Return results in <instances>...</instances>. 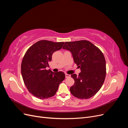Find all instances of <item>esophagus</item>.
<instances>
[{
	"label": "esophagus",
	"mask_w": 128,
	"mask_h": 128,
	"mask_svg": "<svg viewBox=\"0 0 128 128\" xmlns=\"http://www.w3.org/2000/svg\"><path fill=\"white\" fill-rule=\"evenodd\" d=\"M65 76H66V78H69V77H70V75L69 74H66Z\"/></svg>",
	"instance_id": "esophagus-1"
}]
</instances>
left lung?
<instances>
[{
    "mask_svg": "<svg viewBox=\"0 0 128 128\" xmlns=\"http://www.w3.org/2000/svg\"><path fill=\"white\" fill-rule=\"evenodd\" d=\"M63 49L70 51L74 62L80 68L78 76H71L75 83L70 88L71 94L79 99H88L102 88L106 74V60L102 52L86 40L66 42Z\"/></svg>",
    "mask_w": 128,
    "mask_h": 128,
    "instance_id": "left-lung-1",
    "label": "left lung"
}]
</instances>
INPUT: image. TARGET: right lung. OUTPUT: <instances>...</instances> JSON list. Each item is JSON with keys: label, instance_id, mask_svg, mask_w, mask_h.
<instances>
[{"label": "right lung", "instance_id": "obj_1", "mask_svg": "<svg viewBox=\"0 0 128 128\" xmlns=\"http://www.w3.org/2000/svg\"><path fill=\"white\" fill-rule=\"evenodd\" d=\"M64 42L40 40L28 48L23 58L21 74L25 86L30 94L39 99L54 96L59 84L65 78L62 72H53L46 68L53 53L60 50Z\"/></svg>", "mask_w": 128, "mask_h": 128}]
</instances>
